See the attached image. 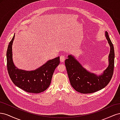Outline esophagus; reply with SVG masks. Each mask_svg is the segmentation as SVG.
I'll use <instances>...</instances> for the list:
<instances>
[{"mask_svg":"<svg viewBox=\"0 0 120 120\" xmlns=\"http://www.w3.org/2000/svg\"><path fill=\"white\" fill-rule=\"evenodd\" d=\"M65 59H66V57H65V56L64 55H61L60 56V61L61 62H64L65 60Z\"/></svg>","mask_w":120,"mask_h":120,"instance_id":"obj_1","label":"esophagus"}]
</instances>
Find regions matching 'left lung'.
<instances>
[{"instance_id": "obj_1", "label": "left lung", "mask_w": 120, "mask_h": 120, "mask_svg": "<svg viewBox=\"0 0 120 120\" xmlns=\"http://www.w3.org/2000/svg\"><path fill=\"white\" fill-rule=\"evenodd\" d=\"M106 37L110 46L109 65L101 75L97 76L86 71L72 56H68L65 60L71 85L76 91L82 94L95 93L105 88L110 82L114 72L115 52L108 32Z\"/></svg>"}]
</instances>
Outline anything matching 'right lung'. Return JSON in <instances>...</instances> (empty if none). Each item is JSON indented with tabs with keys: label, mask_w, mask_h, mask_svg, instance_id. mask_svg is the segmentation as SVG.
Here are the masks:
<instances>
[{
	"label": "right lung",
	"mask_w": 120,
	"mask_h": 120,
	"mask_svg": "<svg viewBox=\"0 0 120 120\" xmlns=\"http://www.w3.org/2000/svg\"><path fill=\"white\" fill-rule=\"evenodd\" d=\"M15 35L9 43L6 52L7 68L9 77L15 86L24 91L38 94L49 88L53 72L59 64L60 57L49 60L37 70L25 71L19 70L12 60V45Z\"/></svg>",
	"instance_id": "obj_1"
}]
</instances>
